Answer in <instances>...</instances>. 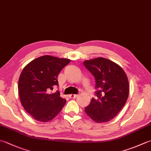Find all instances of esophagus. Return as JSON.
Here are the masks:
<instances>
[{
	"mask_svg": "<svg viewBox=\"0 0 151 151\" xmlns=\"http://www.w3.org/2000/svg\"><path fill=\"white\" fill-rule=\"evenodd\" d=\"M78 95H75V94H70V95H69V98H70V99H75V98H76L78 97Z\"/></svg>",
	"mask_w": 151,
	"mask_h": 151,
	"instance_id": "esophagus-1",
	"label": "esophagus"
}]
</instances>
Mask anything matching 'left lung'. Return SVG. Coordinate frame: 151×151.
Listing matches in <instances>:
<instances>
[{"label":"left lung","mask_w":151,"mask_h":151,"mask_svg":"<svg viewBox=\"0 0 151 151\" xmlns=\"http://www.w3.org/2000/svg\"><path fill=\"white\" fill-rule=\"evenodd\" d=\"M84 65L95 79V95L85 112L97 123L110 121L124 106L129 95V84L124 70L111 60L97 58Z\"/></svg>","instance_id":"1"}]
</instances>
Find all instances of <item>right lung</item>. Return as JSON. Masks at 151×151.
<instances>
[{"label": "right lung", "mask_w": 151, "mask_h": 151, "mask_svg": "<svg viewBox=\"0 0 151 151\" xmlns=\"http://www.w3.org/2000/svg\"><path fill=\"white\" fill-rule=\"evenodd\" d=\"M70 60L45 55L32 61L24 67L18 82L21 104L34 119L49 122L62 110L66 100L57 91L50 93L58 86V76Z\"/></svg>", "instance_id": "add662e5"}]
</instances>
